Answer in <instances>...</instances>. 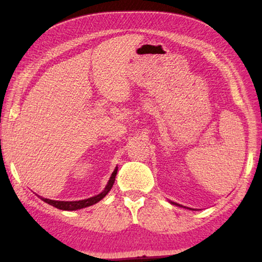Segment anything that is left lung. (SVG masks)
Instances as JSON below:
<instances>
[{
	"label": "left lung",
	"instance_id": "left-lung-1",
	"mask_svg": "<svg viewBox=\"0 0 262 262\" xmlns=\"http://www.w3.org/2000/svg\"><path fill=\"white\" fill-rule=\"evenodd\" d=\"M172 203V205H176V206H180V205H178V203H176V202H171ZM180 207H183V206H180ZM189 209H190V208H189Z\"/></svg>",
	"mask_w": 262,
	"mask_h": 262
}]
</instances>
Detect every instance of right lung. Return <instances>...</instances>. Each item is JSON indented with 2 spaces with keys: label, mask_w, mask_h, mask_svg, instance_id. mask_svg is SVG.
I'll return each mask as SVG.
<instances>
[{
  "label": "right lung",
  "mask_w": 262,
  "mask_h": 262,
  "mask_svg": "<svg viewBox=\"0 0 262 262\" xmlns=\"http://www.w3.org/2000/svg\"><path fill=\"white\" fill-rule=\"evenodd\" d=\"M117 172H118V166L115 167V170L113 171L112 176H111V178L108 180L107 185H106L105 189L98 195H95V196L92 198H89L85 199V200H79V201H56V200H50V199H45V198H41L42 201H45L48 205H51L53 207L57 208V209H61V210H77V209H82V208H85V207H90L92 205H95V203L99 202L101 199L106 196V194H107L111 188H112V186L115 181V176H117Z\"/></svg>",
  "instance_id": "right-lung-1"
}]
</instances>
